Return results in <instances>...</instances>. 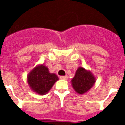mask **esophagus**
<instances>
[{
  "label": "esophagus",
  "mask_w": 125,
  "mask_h": 125,
  "mask_svg": "<svg viewBox=\"0 0 125 125\" xmlns=\"http://www.w3.org/2000/svg\"><path fill=\"white\" fill-rule=\"evenodd\" d=\"M60 79H62V80H67L68 79V76H62L60 77Z\"/></svg>",
  "instance_id": "34e87169"
}]
</instances>
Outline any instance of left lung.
<instances>
[{
    "mask_svg": "<svg viewBox=\"0 0 125 125\" xmlns=\"http://www.w3.org/2000/svg\"><path fill=\"white\" fill-rule=\"evenodd\" d=\"M95 78L89 71L83 68H79L74 78L72 80L73 89L80 94L88 92L94 85Z\"/></svg>",
    "mask_w": 125,
    "mask_h": 125,
    "instance_id": "obj_1",
    "label": "left lung"
}]
</instances>
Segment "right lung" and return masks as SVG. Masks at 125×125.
Listing matches in <instances>:
<instances>
[{
  "label": "right lung",
  "instance_id": "obj_1",
  "mask_svg": "<svg viewBox=\"0 0 125 125\" xmlns=\"http://www.w3.org/2000/svg\"><path fill=\"white\" fill-rule=\"evenodd\" d=\"M57 80L58 77L55 73H49L48 68L43 65L34 68L27 77L28 84L31 89L41 95L49 92Z\"/></svg>",
  "mask_w": 125,
  "mask_h": 125
}]
</instances>
